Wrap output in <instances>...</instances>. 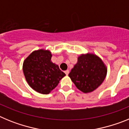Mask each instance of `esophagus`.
<instances>
[{
	"mask_svg": "<svg viewBox=\"0 0 129 129\" xmlns=\"http://www.w3.org/2000/svg\"><path fill=\"white\" fill-rule=\"evenodd\" d=\"M69 72H69V70H65V71H64V73L66 74V75H68Z\"/></svg>",
	"mask_w": 129,
	"mask_h": 129,
	"instance_id": "obj_1",
	"label": "esophagus"
}]
</instances>
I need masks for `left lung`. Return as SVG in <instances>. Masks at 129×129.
I'll use <instances>...</instances> for the list:
<instances>
[{
  "instance_id": "obj_1",
  "label": "left lung",
  "mask_w": 129,
  "mask_h": 129,
  "mask_svg": "<svg viewBox=\"0 0 129 129\" xmlns=\"http://www.w3.org/2000/svg\"><path fill=\"white\" fill-rule=\"evenodd\" d=\"M107 69L101 59L93 54L81 55L69 73L76 87L84 93L96 89L105 80Z\"/></svg>"
}]
</instances>
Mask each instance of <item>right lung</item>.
Wrapping results in <instances>:
<instances>
[{
	"label": "right lung",
	"mask_w": 129,
	"mask_h": 129,
	"mask_svg": "<svg viewBox=\"0 0 129 129\" xmlns=\"http://www.w3.org/2000/svg\"><path fill=\"white\" fill-rule=\"evenodd\" d=\"M51 52L39 50L25 59L23 72L29 86L41 94H48L58 85L66 76L58 65L51 61Z\"/></svg>",
	"instance_id": "obj_1"
}]
</instances>
